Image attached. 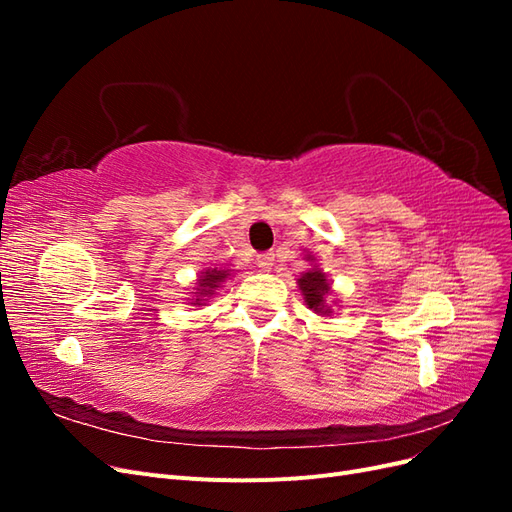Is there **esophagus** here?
Listing matches in <instances>:
<instances>
[{
  "mask_svg": "<svg viewBox=\"0 0 512 512\" xmlns=\"http://www.w3.org/2000/svg\"><path fill=\"white\" fill-rule=\"evenodd\" d=\"M256 265L262 269V271H269L273 267V254H258L256 256Z\"/></svg>",
  "mask_w": 512,
  "mask_h": 512,
  "instance_id": "1",
  "label": "esophagus"
}]
</instances>
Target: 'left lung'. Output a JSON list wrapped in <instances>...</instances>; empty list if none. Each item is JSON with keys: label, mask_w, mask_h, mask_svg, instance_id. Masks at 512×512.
Wrapping results in <instances>:
<instances>
[{"label": "left lung", "mask_w": 512, "mask_h": 512, "mask_svg": "<svg viewBox=\"0 0 512 512\" xmlns=\"http://www.w3.org/2000/svg\"><path fill=\"white\" fill-rule=\"evenodd\" d=\"M297 284H299V290L303 292L305 305L309 309H314V312L320 314V316L333 314L331 307L327 305V297L331 294V286H329L327 275H324L320 269H309L307 273H303L299 277Z\"/></svg>", "instance_id": "8db88e82"}]
</instances>
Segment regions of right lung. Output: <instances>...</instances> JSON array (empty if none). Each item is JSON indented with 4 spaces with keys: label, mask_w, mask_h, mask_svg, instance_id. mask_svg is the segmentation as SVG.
<instances>
[{
    "label": "right lung",
    "mask_w": 512,
    "mask_h": 512,
    "mask_svg": "<svg viewBox=\"0 0 512 512\" xmlns=\"http://www.w3.org/2000/svg\"><path fill=\"white\" fill-rule=\"evenodd\" d=\"M230 273L226 269H207L203 271V275H200L198 280V288L196 292L192 294V305H203L211 294H215V290L220 288V284L226 280Z\"/></svg>",
    "instance_id": "right-lung-1"
}]
</instances>
